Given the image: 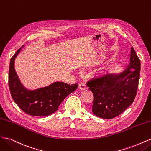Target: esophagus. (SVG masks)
I'll use <instances>...</instances> for the list:
<instances>
[{"label":"esophagus","mask_w":151,"mask_h":151,"mask_svg":"<svg viewBox=\"0 0 151 151\" xmlns=\"http://www.w3.org/2000/svg\"><path fill=\"white\" fill-rule=\"evenodd\" d=\"M79 88L80 89H81V90H84V89H85L87 88V87H86V86L85 84H84V83H79Z\"/></svg>","instance_id":"obj_1"}]
</instances>
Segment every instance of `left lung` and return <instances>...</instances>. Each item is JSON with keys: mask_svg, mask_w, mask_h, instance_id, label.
Instances as JSON below:
<instances>
[{"mask_svg": "<svg viewBox=\"0 0 151 151\" xmlns=\"http://www.w3.org/2000/svg\"><path fill=\"white\" fill-rule=\"evenodd\" d=\"M140 62L133 47L127 69L118 76L94 77L87 86L94 95L92 111L105 119L119 116L134 102L139 86Z\"/></svg>", "mask_w": 151, "mask_h": 151, "instance_id": "obj_1", "label": "left lung"}]
</instances>
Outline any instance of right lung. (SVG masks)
Returning <instances> with one entry per match:
<instances>
[{
    "label": "right lung",
    "mask_w": 151,
    "mask_h": 151,
    "mask_svg": "<svg viewBox=\"0 0 151 151\" xmlns=\"http://www.w3.org/2000/svg\"><path fill=\"white\" fill-rule=\"evenodd\" d=\"M21 49L17 50L10 61L8 83L12 98L22 111L29 115L46 116L51 115L57 110L63 99L77 89L78 84L56 82L35 91L26 90L21 85L14 68L15 58Z\"/></svg>",
    "instance_id": "1"
}]
</instances>
